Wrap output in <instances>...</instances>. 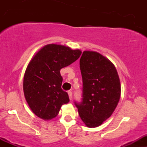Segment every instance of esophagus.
Here are the masks:
<instances>
[{"label":"esophagus","instance_id":"obj_1","mask_svg":"<svg viewBox=\"0 0 147 147\" xmlns=\"http://www.w3.org/2000/svg\"><path fill=\"white\" fill-rule=\"evenodd\" d=\"M68 95H69V100H72V92L71 91H68Z\"/></svg>","mask_w":147,"mask_h":147}]
</instances>
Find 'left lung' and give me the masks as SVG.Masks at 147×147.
<instances>
[{
    "label": "left lung",
    "mask_w": 147,
    "mask_h": 147,
    "mask_svg": "<svg viewBox=\"0 0 147 147\" xmlns=\"http://www.w3.org/2000/svg\"><path fill=\"white\" fill-rule=\"evenodd\" d=\"M82 78V102H75L87 127L101 125L115 111L121 95V84L115 65L97 52L84 51L80 60Z\"/></svg>",
    "instance_id": "left-lung-1"
}]
</instances>
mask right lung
Masks as SVG:
<instances>
[{
    "mask_svg": "<svg viewBox=\"0 0 147 147\" xmlns=\"http://www.w3.org/2000/svg\"><path fill=\"white\" fill-rule=\"evenodd\" d=\"M81 53L80 50L49 44L30 60L25 72L23 91L30 108L38 117L53 119L62 105L69 102L68 94L61 88L60 70L76 61Z\"/></svg>",
    "mask_w": 147,
    "mask_h": 147,
    "instance_id": "add662e5",
    "label": "right lung"
}]
</instances>
